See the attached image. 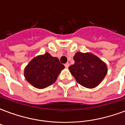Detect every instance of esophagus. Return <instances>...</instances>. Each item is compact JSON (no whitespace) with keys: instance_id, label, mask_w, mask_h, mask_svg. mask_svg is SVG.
Wrapping results in <instances>:
<instances>
[{"instance_id":"34e87169","label":"esophagus","mask_w":125,"mask_h":125,"mask_svg":"<svg viewBox=\"0 0 125 125\" xmlns=\"http://www.w3.org/2000/svg\"><path fill=\"white\" fill-rule=\"evenodd\" d=\"M69 65H70V63H69L68 62H67L66 63H65V67L66 68H68V67H69Z\"/></svg>"}]
</instances>
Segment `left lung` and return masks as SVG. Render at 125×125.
Returning <instances> with one entry per match:
<instances>
[{
	"instance_id": "left-lung-1",
	"label": "left lung",
	"mask_w": 125,
	"mask_h": 125,
	"mask_svg": "<svg viewBox=\"0 0 125 125\" xmlns=\"http://www.w3.org/2000/svg\"><path fill=\"white\" fill-rule=\"evenodd\" d=\"M73 60L75 63L69 67V70L82 86L88 88L96 87L107 73L106 64L91 53L77 52Z\"/></svg>"
}]
</instances>
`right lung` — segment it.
Returning <instances> with one entry per match:
<instances>
[{
	"label": "right lung",
	"mask_w": 125,
	"mask_h": 125,
	"mask_svg": "<svg viewBox=\"0 0 125 125\" xmlns=\"http://www.w3.org/2000/svg\"><path fill=\"white\" fill-rule=\"evenodd\" d=\"M64 68L58 58L52 57L47 52L33 58L25 68L24 76L32 86L43 89L53 84Z\"/></svg>",
	"instance_id": "add662e5"
}]
</instances>
